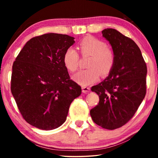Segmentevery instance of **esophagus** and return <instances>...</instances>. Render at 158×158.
Listing matches in <instances>:
<instances>
[{
  "mask_svg": "<svg viewBox=\"0 0 158 158\" xmlns=\"http://www.w3.org/2000/svg\"><path fill=\"white\" fill-rule=\"evenodd\" d=\"M90 89L89 87L84 86V85H83V86H82V92L83 93H89L90 91Z\"/></svg>",
  "mask_w": 158,
  "mask_h": 158,
  "instance_id": "obj_1",
  "label": "esophagus"
}]
</instances>
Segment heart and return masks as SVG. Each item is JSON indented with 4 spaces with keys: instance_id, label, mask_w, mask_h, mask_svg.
<instances>
[{
    "instance_id": "obj_1",
    "label": "heart",
    "mask_w": 158,
    "mask_h": 158,
    "mask_svg": "<svg viewBox=\"0 0 158 158\" xmlns=\"http://www.w3.org/2000/svg\"><path fill=\"white\" fill-rule=\"evenodd\" d=\"M79 47L83 56H90L87 67L75 74L73 79L82 85L94 84L100 79V74L106 76L113 68L115 56L113 51L107 47L105 42L93 37H86L80 42ZM64 63L68 70L76 71L79 67V55L73 47H69L65 51L63 57Z\"/></svg>"
}]
</instances>
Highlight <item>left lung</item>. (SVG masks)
Returning a JSON list of instances; mask_svg holds the SVG:
<instances>
[{"label":"left lung","mask_w":158,"mask_h":158,"mask_svg":"<svg viewBox=\"0 0 158 158\" xmlns=\"http://www.w3.org/2000/svg\"><path fill=\"white\" fill-rule=\"evenodd\" d=\"M109 42L115 62L109 76L91 88L100 101L90 111L95 123L107 130L121 127L132 118L146 93L147 67L137 44L113 28L102 31Z\"/></svg>","instance_id":"1"}]
</instances>
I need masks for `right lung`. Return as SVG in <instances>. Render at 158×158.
<instances>
[{
	"label": "right lung",
	"mask_w": 158,
	"mask_h": 158,
	"mask_svg": "<svg viewBox=\"0 0 158 158\" xmlns=\"http://www.w3.org/2000/svg\"><path fill=\"white\" fill-rule=\"evenodd\" d=\"M74 39L58 33L33 37L13 63V97L23 119L40 130H53L63 125L72 102L81 93V86L70 79L63 61Z\"/></svg>",
	"instance_id": "1"
}]
</instances>
